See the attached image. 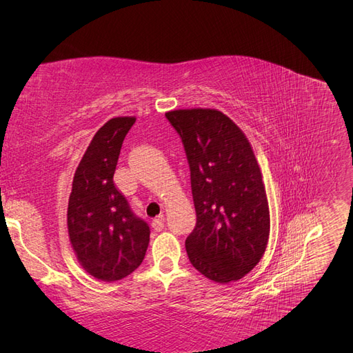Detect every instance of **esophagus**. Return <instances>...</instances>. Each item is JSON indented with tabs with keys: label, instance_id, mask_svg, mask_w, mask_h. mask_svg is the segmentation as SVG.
<instances>
[{
	"label": "esophagus",
	"instance_id": "obj_1",
	"mask_svg": "<svg viewBox=\"0 0 353 353\" xmlns=\"http://www.w3.org/2000/svg\"><path fill=\"white\" fill-rule=\"evenodd\" d=\"M152 227H153L154 231H162L165 228V215H163V213H160L157 218L153 219Z\"/></svg>",
	"mask_w": 353,
	"mask_h": 353
}]
</instances>
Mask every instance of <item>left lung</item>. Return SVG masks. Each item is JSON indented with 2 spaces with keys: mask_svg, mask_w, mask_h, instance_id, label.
Wrapping results in <instances>:
<instances>
[{
  "mask_svg": "<svg viewBox=\"0 0 353 353\" xmlns=\"http://www.w3.org/2000/svg\"><path fill=\"white\" fill-rule=\"evenodd\" d=\"M184 144L197 222L188 259L206 279L237 281L259 263L270 239L262 172L244 132L216 109L166 113Z\"/></svg>",
  "mask_w": 353,
  "mask_h": 353,
  "instance_id": "1",
  "label": "left lung"
}]
</instances>
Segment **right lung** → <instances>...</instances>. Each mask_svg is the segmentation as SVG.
<instances>
[{
	"instance_id": "add662e5",
	"label": "right lung",
	"mask_w": 353,
	"mask_h": 353,
	"mask_svg": "<svg viewBox=\"0 0 353 353\" xmlns=\"http://www.w3.org/2000/svg\"><path fill=\"white\" fill-rule=\"evenodd\" d=\"M134 116L105 122L95 132L73 176L68 231L74 254L94 279L117 281L141 265L150 228L134 215L113 175Z\"/></svg>"
}]
</instances>
